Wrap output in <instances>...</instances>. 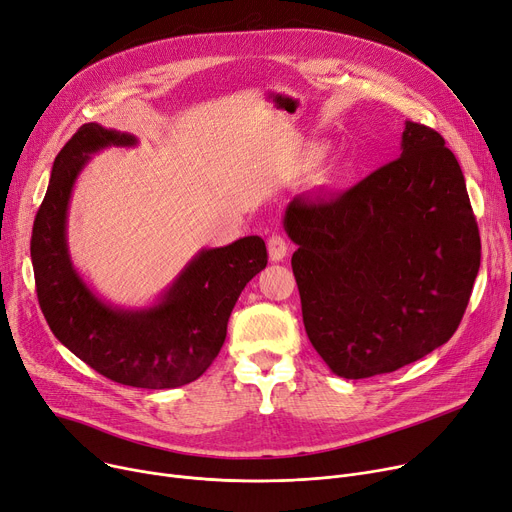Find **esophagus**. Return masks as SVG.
Wrapping results in <instances>:
<instances>
[{
    "mask_svg": "<svg viewBox=\"0 0 512 512\" xmlns=\"http://www.w3.org/2000/svg\"><path fill=\"white\" fill-rule=\"evenodd\" d=\"M267 251H270V259L272 261H282L288 253V245L282 234H272L267 238Z\"/></svg>",
    "mask_w": 512,
    "mask_h": 512,
    "instance_id": "obj_1",
    "label": "esophagus"
}]
</instances>
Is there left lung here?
<instances>
[{
	"label": "left lung",
	"mask_w": 512,
	"mask_h": 512,
	"mask_svg": "<svg viewBox=\"0 0 512 512\" xmlns=\"http://www.w3.org/2000/svg\"><path fill=\"white\" fill-rule=\"evenodd\" d=\"M400 147L348 191L297 195L284 213L307 336L346 380L448 342L479 272L477 222L442 134L407 122Z\"/></svg>",
	"instance_id": "8db88e82"
}]
</instances>
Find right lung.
Here are the masks:
<instances>
[{
  "instance_id": "add662e5",
  "label": "right lung",
  "mask_w": 512,
  "mask_h": 512,
  "mask_svg": "<svg viewBox=\"0 0 512 512\" xmlns=\"http://www.w3.org/2000/svg\"><path fill=\"white\" fill-rule=\"evenodd\" d=\"M137 145L134 134L83 124L62 147L37 211L31 259L41 311L68 351L107 380L132 388H178L195 382L218 357L242 288L267 265L265 242L245 236L203 249L153 307L118 309L97 299L74 270L66 213L76 176L91 153Z\"/></svg>"
}]
</instances>
